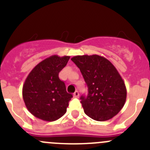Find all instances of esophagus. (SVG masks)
<instances>
[{
	"instance_id": "obj_1",
	"label": "esophagus",
	"mask_w": 150,
	"mask_h": 150,
	"mask_svg": "<svg viewBox=\"0 0 150 150\" xmlns=\"http://www.w3.org/2000/svg\"><path fill=\"white\" fill-rule=\"evenodd\" d=\"M79 93L78 91H75V92L74 93V97H76V98H78L79 97Z\"/></svg>"
}]
</instances>
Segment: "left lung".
<instances>
[{
	"instance_id": "8db88e82",
	"label": "left lung",
	"mask_w": 150,
	"mask_h": 150,
	"mask_svg": "<svg viewBox=\"0 0 150 150\" xmlns=\"http://www.w3.org/2000/svg\"><path fill=\"white\" fill-rule=\"evenodd\" d=\"M71 60L79 68L88 88V96L80 98L86 115L104 122L119 113L126 102L127 89L115 67L97 54L78 55Z\"/></svg>"
}]
</instances>
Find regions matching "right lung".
<instances>
[{"instance_id":"1","label":"right lung","mask_w":150,"mask_h":150,"mask_svg":"<svg viewBox=\"0 0 150 150\" xmlns=\"http://www.w3.org/2000/svg\"><path fill=\"white\" fill-rule=\"evenodd\" d=\"M69 56L52 55L38 63L28 75L23 86V98L28 110L46 122H54L66 112L73 97L68 93L59 73Z\"/></svg>"}]
</instances>
